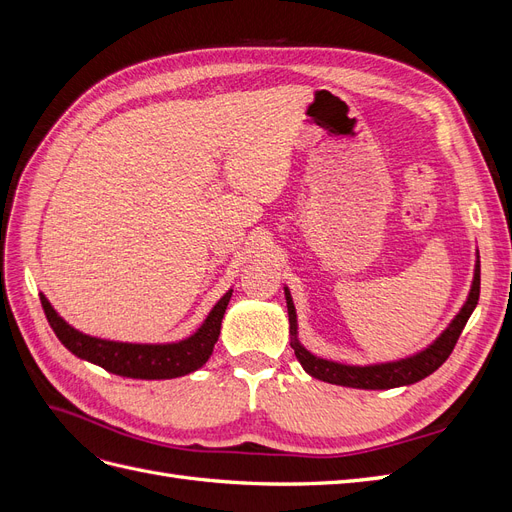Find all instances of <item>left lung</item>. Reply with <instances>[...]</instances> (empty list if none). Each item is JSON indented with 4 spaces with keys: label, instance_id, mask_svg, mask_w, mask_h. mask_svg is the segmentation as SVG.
I'll return each instance as SVG.
<instances>
[{
    "label": "left lung",
    "instance_id": "1",
    "mask_svg": "<svg viewBox=\"0 0 512 512\" xmlns=\"http://www.w3.org/2000/svg\"><path fill=\"white\" fill-rule=\"evenodd\" d=\"M286 292V305H288V320H290V346L297 354L299 363L303 365V369L307 371L309 376H314L322 382H331V384H339V386H350V389H395V386H408L414 384L418 380L427 378L429 374H433L448 356H451L457 339L466 327L468 318L472 316L474 307L478 303L480 297V260H476V269H474V282L468 294V301L463 303L461 312L453 318V322L448 324V329L433 342L431 346H427L423 352H418L414 356H408V359L401 361H393V363H380V365H344V363H335V361H327L320 359V356H314L309 350H305L299 339H297V312H294L292 305V297L288 288H284Z\"/></svg>",
    "mask_w": 512,
    "mask_h": 512
}]
</instances>
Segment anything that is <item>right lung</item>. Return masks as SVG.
<instances>
[{"label":"right lung","mask_w":512,"mask_h":512,"mask_svg":"<svg viewBox=\"0 0 512 512\" xmlns=\"http://www.w3.org/2000/svg\"><path fill=\"white\" fill-rule=\"evenodd\" d=\"M230 294L232 290H228L224 297L215 303L207 320L203 322V327L188 339H181V342L175 344H123L91 337L70 327V324L55 312L44 294H40V303L51 329L59 337V342L72 354L79 356V359L100 365L106 371H111V374L123 378L168 380L192 374V371L207 363L213 346L220 337L222 318L226 314Z\"/></svg>","instance_id":"right-lung-1"}]
</instances>
